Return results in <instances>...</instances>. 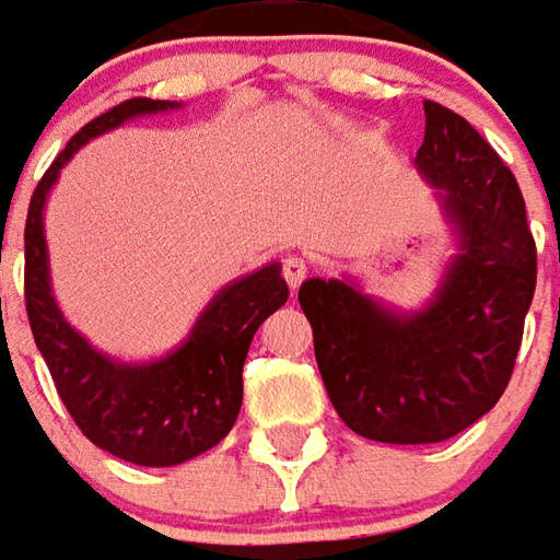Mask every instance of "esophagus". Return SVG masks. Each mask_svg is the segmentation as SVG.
Returning <instances> with one entry per match:
<instances>
[{
	"label": "esophagus",
	"instance_id": "34e87169",
	"mask_svg": "<svg viewBox=\"0 0 560 560\" xmlns=\"http://www.w3.org/2000/svg\"><path fill=\"white\" fill-rule=\"evenodd\" d=\"M305 272H308V264H305L300 255H288L281 260V276H284V281H288L291 288H300V284H303Z\"/></svg>",
	"mask_w": 560,
	"mask_h": 560
}]
</instances>
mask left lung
<instances>
[{"instance_id":"obj_1","label":"left lung","mask_w":560,"mask_h":560,"mask_svg":"<svg viewBox=\"0 0 560 560\" xmlns=\"http://www.w3.org/2000/svg\"><path fill=\"white\" fill-rule=\"evenodd\" d=\"M413 167L434 188L456 255L432 300L389 308L353 279H308L300 305L332 408L381 444H438L492 411L516 363L537 248L516 176L477 128L425 102Z\"/></svg>"}]
</instances>
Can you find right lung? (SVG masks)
<instances>
[{
    "label": "right lung",
    "instance_id": "obj_1",
    "mask_svg": "<svg viewBox=\"0 0 560 560\" xmlns=\"http://www.w3.org/2000/svg\"><path fill=\"white\" fill-rule=\"evenodd\" d=\"M179 102L131 98L68 140L44 173L26 215V315L56 393L92 444L143 468H173L207 453L231 432L243 405V365L257 327L288 303L281 264L224 284L171 353L126 363L98 351L68 324L50 284L44 207L59 171L83 143L128 119L176 110Z\"/></svg>",
    "mask_w": 560,
    "mask_h": 560
}]
</instances>
